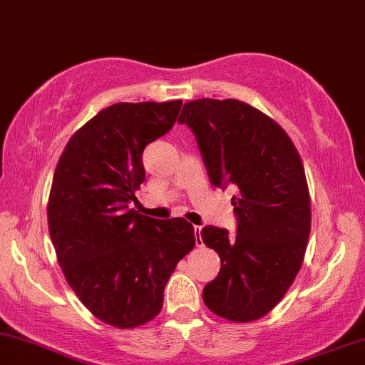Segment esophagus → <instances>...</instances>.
Instances as JSON below:
<instances>
[{"instance_id":"1","label":"esophagus","mask_w":365,"mask_h":365,"mask_svg":"<svg viewBox=\"0 0 365 365\" xmlns=\"http://www.w3.org/2000/svg\"><path fill=\"white\" fill-rule=\"evenodd\" d=\"M195 237H196V245L201 247L203 245V240H201V227H195Z\"/></svg>"}]
</instances>
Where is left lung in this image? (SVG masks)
<instances>
[{"label":"left lung","mask_w":365,"mask_h":365,"mask_svg":"<svg viewBox=\"0 0 365 365\" xmlns=\"http://www.w3.org/2000/svg\"><path fill=\"white\" fill-rule=\"evenodd\" d=\"M178 121L195 133L210 182L237 187L235 235L213 225L201 230L222 260L205 304L225 320H259L289 289L307 252L312 205L303 162L276 121L238 100L190 101Z\"/></svg>","instance_id":"1"}]
</instances>
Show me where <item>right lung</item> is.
<instances>
[{"label": "right lung", "instance_id": "1", "mask_svg": "<svg viewBox=\"0 0 365 365\" xmlns=\"http://www.w3.org/2000/svg\"><path fill=\"white\" fill-rule=\"evenodd\" d=\"M182 101L116 103L76 132L58 159L48 232L58 265L98 320L133 328L160 313L175 265L195 247L184 218L130 208L145 181L142 154L174 127Z\"/></svg>", "mask_w": 365, "mask_h": 365}]
</instances>
